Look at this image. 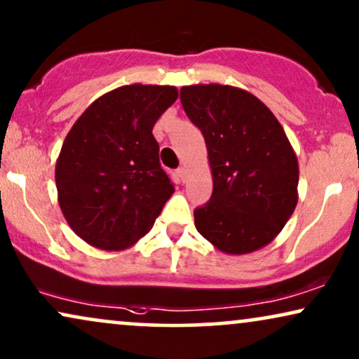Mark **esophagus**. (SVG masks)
Returning <instances> with one entry per match:
<instances>
[{
    "instance_id": "obj_1",
    "label": "esophagus",
    "mask_w": 359,
    "mask_h": 359,
    "mask_svg": "<svg viewBox=\"0 0 359 359\" xmlns=\"http://www.w3.org/2000/svg\"><path fill=\"white\" fill-rule=\"evenodd\" d=\"M177 177H179L180 182H185V179H187V169L185 167H179L177 169Z\"/></svg>"
}]
</instances>
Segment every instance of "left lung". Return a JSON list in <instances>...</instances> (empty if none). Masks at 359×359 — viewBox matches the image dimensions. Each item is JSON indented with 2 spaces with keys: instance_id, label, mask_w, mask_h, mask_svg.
Listing matches in <instances>:
<instances>
[{
  "instance_id": "1",
  "label": "left lung",
  "mask_w": 359,
  "mask_h": 359,
  "mask_svg": "<svg viewBox=\"0 0 359 359\" xmlns=\"http://www.w3.org/2000/svg\"><path fill=\"white\" fill-rule=\"evenodd\" d=\"M185 114L205 139L213 192L194 212L217 250L245 255L269 245L298 203V158L273 112L226 84L180 89Z\"/></svg>"
}]
</instances>
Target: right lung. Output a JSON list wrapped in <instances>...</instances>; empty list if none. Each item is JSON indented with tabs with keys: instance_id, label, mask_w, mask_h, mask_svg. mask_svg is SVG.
Listing matches in <instances>:
<instances>
[{
	"instance_id": "obj_1",
	"label": "right lung",
	"mask_w": 359,
	"mask_h": 359,
	"mask_svg": "<svg viewBox=\"0 0 359 359\" xmlns=\"http://www.w3.org/2000/svg\"><path fill=\"white\" fill-rule=\"evenodd\" d=\"M177 97L175 86H121L71 127L54 177L62 215L86 243L126 250L151 232L175 190L152 129Z\"/></svg>"
}]
</instances>
